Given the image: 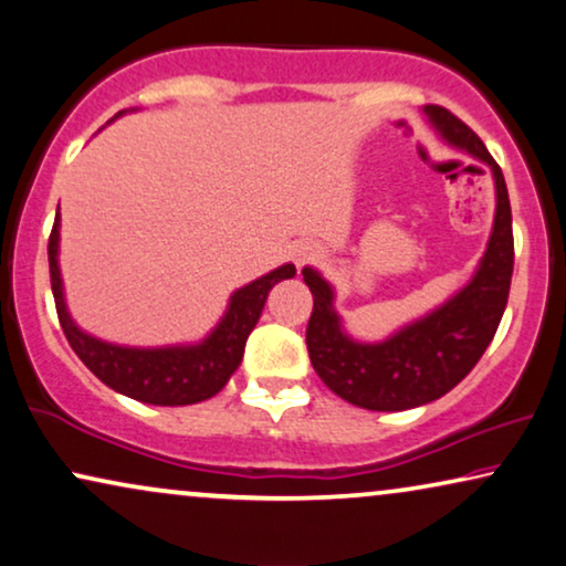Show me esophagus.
Listing matches in <instances>:
<instances>
[{"mask_svg": "<svg viewBox=\"0 0 566 566\" xmlns=\"http://www.w3.org/2000/svg\"><path fill=\"white\" fill-rule=\"evenodd\" d=\"M318 255H321V251L315 243H297L295 248H292V259H295L297 266H305V263L315 261Z\"/></svg>", "mask_w": 566, "mask_h": 566, "instance_id": "34e87169", "label": "esophagus"}]
</instances>
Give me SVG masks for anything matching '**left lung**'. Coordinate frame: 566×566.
<instances>
[{
	"label": "left lung",
	"mask_w": 566,
	"mask_h": 566,
	"mask_svg": "<svg viewBox=\"0 0 566 566\" xmlns=\"http://www.w3.org/2000/svg\"><path fill=\"white\" fill-rule=\"evenodd\" d=\"M429 126L494 178V222L476 271L453 297L421 318L406 323L382 342H359L336 313L334 284L318 269L305 266L313 292L307 323V354L321 380L359 409L406 411L437 401L453 390L492 344L500 326L512 279V212L504 176L476 134L440 105H424Z\"/></svg>",
	"instance_id": "1"
}]
</instances>
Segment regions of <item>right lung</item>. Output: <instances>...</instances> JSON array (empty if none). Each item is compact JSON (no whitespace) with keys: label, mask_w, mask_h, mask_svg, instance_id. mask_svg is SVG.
<instances>
[{"label":"right lung","mask_w":566,"mask_h":566,"mask_svg":"<svg viewBox=\"0 0 566 566\" xmlns=\"http://www.w3.org/2000/svg\"><path fill=\"white\" fill-rule=\"evenodd\" d=\"M118 116H124V111ZM59 228H62V220L56 212L54 230L49 238V269L59 323H62L66 342L85 361L87 370L101 378L105 386L134 398V401L153 406H188L220 394L243 359L245 342L261 318L271 287L282 279L297 274L295 263H284V266L232 292L228 311L201 342L124 346L87 334L72 318L64 297L62 269H59Z\"/></svg>","instance_id":"right-lung-1"}]
</instances>
